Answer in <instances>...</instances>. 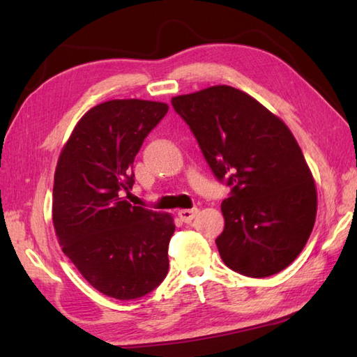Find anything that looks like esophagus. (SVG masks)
Segmentation results:
<instances>
[{
  "mask_svg": "<svg viewBox=\"0 0 357 357\" xmlns=\"http://www.w3.org/2000/svg\"><path fill=\"white\" fill-rule=\"evenodd\" d=\"M196 215H198V208H184L178 211V216L183 222H190Z\"/></svg>",
  "mask_w": 357,
  "mask_h": 357,
  "instance_id": "esophagus-1",
  "label": "esophagus"
}]
</instances>
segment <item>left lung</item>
<instances>
[{
    "mask_svg": "<svg viewBox=\"0 0 357 357\" xmlns=\"http://www.w3.org/2000/svg\"><path fill=\"white\" fill-rule=\"evenodd\" d=\"M172 105L215 176L231 185L216 238L224 264L250 278L287 268L305 247L317 211L313 174L290 128L230 86L174 96Z\"/></svg>",
    "mask_w": 357,
    "mask_h": 357,
    "instance_id": "obj_1",
    "label": "left lung"
}]
</instances>
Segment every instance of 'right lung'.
Instances as JSON below:
<instances>
[{"label":"right lung","mask_w":357,"mask_h":357,"mask_svg":"<svg viewBox=\"0 0 357 357\" xmlns=\"http://www.w3.org/2000/svg\"><path fill=\"white\" fill-rule=\"evenodd\" d=\"M167 110L144 100L98 104L58 158L52 219L59 245L90 285L119 301L142 298L169 271L172 215L124 199L135 156Z\"/></svg>","instance_id":"obj_1"}]
</instances>
